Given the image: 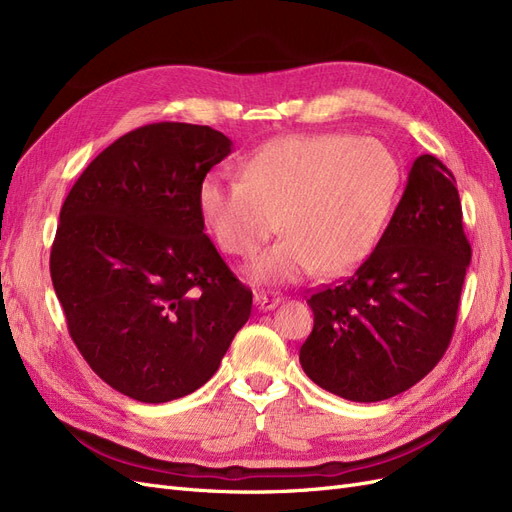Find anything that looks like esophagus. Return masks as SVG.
<instances>
[{
  "instance_id": "1",
  "label": "esophagus",
  "mask_w": 512,
  "mask_h": 512,
  "mask_svg": "<svg viewBox=\"0 0 512 512\" xmlns=\"http://www.w3.org/2000/svg\"><path fill=\"white\" fill-rule=\"evenodd\" d=\"M280 303H282L280 297H271V294H265V292L254 294V305L258 312H269V309L277 307Z\"/></svg>"
}]
</instances>
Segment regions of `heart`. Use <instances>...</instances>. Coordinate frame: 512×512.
<instances>
[{
  "label": "heart",
  "mask_w": 512,
  "mask_h": 512,
  "mask_svg": "<svg viewBox=\"0 0 512 512\" xmlns=\"http://www.w3.org/2000/svg\"><path fill=\"white\" fill-rule=\"evenodd\" d=\"M243 179L207 173L200 220L220 250L250 258L280 228L286 239L247 267L254 284H294L344 275L376 250L401 188L395 153L376 138L292 134L262 145Z\"/></svg>",
  "instance_id": "obj_1"
}]
</instances>
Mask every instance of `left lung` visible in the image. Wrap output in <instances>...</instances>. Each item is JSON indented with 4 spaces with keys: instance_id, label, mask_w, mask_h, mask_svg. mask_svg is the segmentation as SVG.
I'll list each match as a JSON object with an SVG mask.
<instances>
[{
    "instance_id": "8db88e82",
    "label": "left lung",
    "mask_w": 512,
    "mask_h": 512,
    "mask_svg": "<svg viewBox=\"0 0 512 512\" xmlns=\"http://www.w3.org/2000/svg\"><path fill=\"white\" fill-rule=\"evenodd\" d=\"M470 258L453 173L418 156L376 250L348 280L307 299L305 374L359 404L408 391L451 344Z\"/></svg>"
}]
</instances>
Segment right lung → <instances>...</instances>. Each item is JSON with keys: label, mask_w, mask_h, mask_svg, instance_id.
<instances>
[{"label": "right lung", "mask_w": 512, "mask_h": 512, "mask_svg": "<svg viewBox=\"0 0 512 512\" xmlns=\"http://www.w3.org/2000/svg\"><path fill=\"white\" fill-rule=\"evenodd\" d=\"M232 141L209 126L123 134L72 185L51 280L68 331L115 391L164 404L200 389L252 314V290L205 235L196 192Z\"/></svg>", "instance_id": "right-lung-1"}]
</instances>
